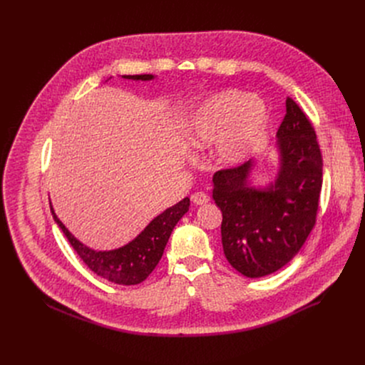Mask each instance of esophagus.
Masks as SVG:
<instances>
[{"label":"esophagus","instance_id":"obj_1","mask_svg":"<svg viewBox=\"0 0 365 365\" xmlns=\"http://www.w3.org/2000/svg\"><path fill=\"white\" fill-rule=\"evenodd\" d=\"M192 200L195 205H203L210 202V195L205 193V192H195L192 195Z\"/></svg>","mask_w":365,"mask_h":365}]
</instances>
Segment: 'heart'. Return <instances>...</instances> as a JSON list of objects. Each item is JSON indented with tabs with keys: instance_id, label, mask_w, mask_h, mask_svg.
Returning a JSON list of instances; mask_svg holds the SVG:
<instances>
[{
	"instance_id": "obj_1",
	"label": "heart",
	"mask_w": 365,
	"mask_h": 365,
	"mask_svg": "<svg viewBox=\"0 0 365 365\" xmlns=\"http://www.w3.org/2000/svg\"><path fill=\"white\" fill-rule=\"evenodd\" d=\"M266 124L263 101L240 89H227L205 99L186 121L183 133L192 147L217 141V160L234 165L251 153Z\"/></svg>"
}]
</instances>
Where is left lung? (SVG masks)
<instances>
[{"label":"left lung","mask_w":365,"mask_h":365,"mask_svg":"<svg viewBox=\"0 0 365 365\" xmlns=\"http://www.w3.org/2000/svg\"><path fill=\"white\" fill-rule=\"evenodd\" d=\"M280 172L274 185H248L252 162L214 175L212 197L222 212L224 254L241 274L257 279L287 264L317 222L322 154L314 125L287 96L277 130Z\"/></svg>","instance_id":"obj_1"}]
</instances>
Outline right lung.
<instances>
[{
    "instance_id": "add662e5",
    "label": "right lung",
    "mask_w": 365,
    "mask_h": 365,
    "mask_svg": "<svg viewBox=\"0 0 365 365\" xmlns=\"http://www.w3.org/2000/svg\"><path fill=\"white\" fill-rule=\"evenodd\" d=\"M124 78L150 81L153 79V75H125ZM189 205V197H185L159 217H155L135 240L113 251H93L85 247L68 231L51 206L50 211L73 250L93 273L113 283L131 286L144 282L154 267L159 264L169 237L179 220L187 212Z\"/></svg>"
}]
</instances>
